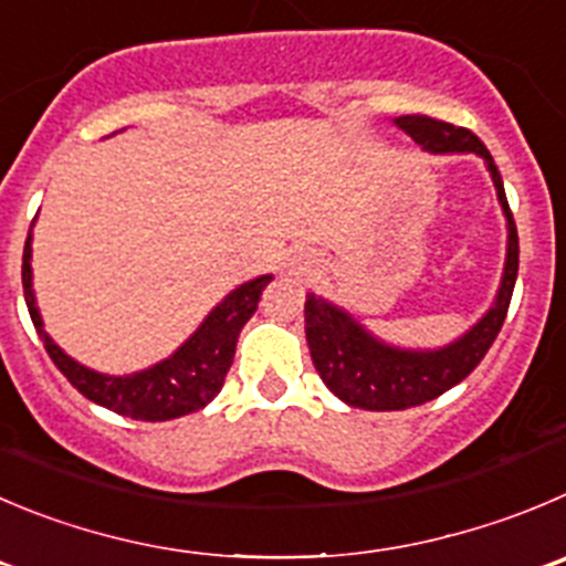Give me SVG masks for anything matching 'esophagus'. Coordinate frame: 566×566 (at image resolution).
Instances as JSON below:
<instances>
[{"instance_id":"esophagus-1","label":"esophagus","mask_w":566,"mask_h":566,"mask_svg":"<svg viewBox=\"0 0 566 566\" xmlns=\"http://www.w3.org/2000/svg\"><path fill=\"white\" fill-rule=\"evenodd\" d=\"M311 266H314V261L308 255H303V252H294V255L286 258L289 274H305L311 272Z\"/></svg>"}]
</instances>
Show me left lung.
I'll list each match as a JSON object with an SVG mask.
<instances>
[{
	"label": "left lung",
	"mask_w": 566,
	"mask_h": 566,
	"mask_svg": "<svg viewBox=\"0 0 566 566\" xmlns=\"http://www.w3.org/2000/svg\"><path fill=\"white\" fill-rule=\"evenodd\" d=\"M395 125L433 155L475 153L486 160V169L497 188L505 228H509V244H505L503 280H500L492 308L464 336L444 347H395V344H386L373 336L355 316H349L338 305L327 303L316 294L305 297V338H308L316 373L338 400L353 408H367V411H402V408L422 406L461 384L481 364L483 355L497 338L505 314H509L516 269H520V239H516V224L511 217L509 199H505L503 177L481 138L467 127L417 116V113L395 118Z\"/></svg>",
	"instance_id": "obj_1"
}]
</instances>
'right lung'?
<instances>
[{
  "instance_id": "1",
  "label": "right lung",
  "mask_w": 566,
  "mask_h": 566,
  "mask_svg": "<svg viewBox=\"0 0 566 566\" xmlns=\"http://www.w3.org/2000/svg\"><path fill=\"white\" fill-rule=\"evenodd\" d=\"M30 258L32 230L27 233L24 241L21 283H24V300L32 325H35L38 336L44 342L50 358L55 360V367L91 402L111 408V411L122 413V417L144 419V422H166V419L186 417V413L206 408L222 391L224 375H228L230 364H233L241 327L255 314L261 292L272 280V274H261V277L247 280L239 289H233L206 316V322L169 358H164L155 367L133 375H102L77 364L44 331V319L38 314L35 294H32Z\"/></svg>"
}]
</instances>
